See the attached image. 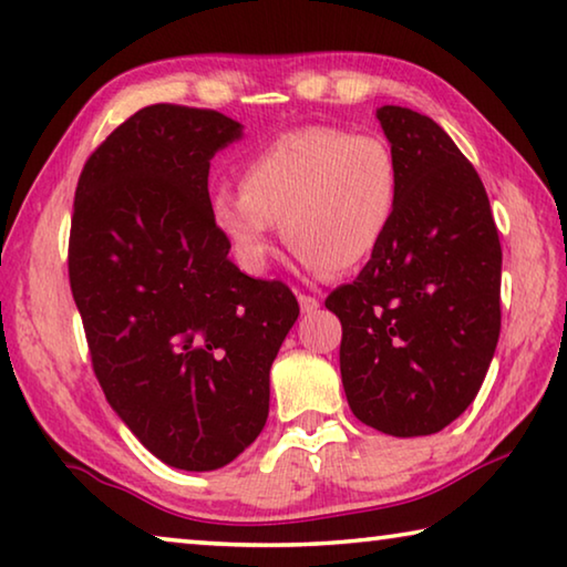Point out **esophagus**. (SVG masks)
I'll use <instances>...</instances> for the list:
<instances>
[{"instance_id":"1","label":"esophagus","mask_w":567,"mask_h":567,"mask_svg":"<svg viewBox=\"0 0 567 567\" xmlns=\"http://www.w3.org/2000/svg\"><path fill=\"white\" fill-rule=\"evenodd\" d=\"M297 300H300L302 312H315L320 307V300H318V297H312V295H300Z\"/></svg>"}]
</instances>
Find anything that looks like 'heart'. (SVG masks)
Instances as JSON below:
<instances>
[{
    "instance_id": "b5f03b06",
    "label": "heart",
    "mask_w": 567,
    "mask_h": 567,
    "mask_svg": "<svg viewBox=\"0 0 567 567\" xmlns=\"http://www.w3.org/2000/svg\"><path fill=\"white\" fill-rule=\"evenodd\" d=\"M400 205V169L378 134L285 132L239 167V189H215L209 217L235 260L262 272L275 223L310 270L348 272L375 255Z\"/></svg>"
}]
</instances>
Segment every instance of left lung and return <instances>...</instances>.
I'll return each mask as SVG.
<instances>
[{
	"mask_svg": "<svg viewBox=\"0 0 567 567\" xmlns=\"http://www.w3.org/2000/svg\"><path fill=\"white\" fill-rule=\"evenodd\" d=\"M398 215L358 280L324 307L342 322L350 410L395 437L440 433L475 400L501 338L503 249L475 167L425 114L385 104Z\"/></svg>",
	"mask_w": 567,
	"mask_h": 567,
	"instance_id": "obj_1",
	"label": "left lung"
}]
</instances>
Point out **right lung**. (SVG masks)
<instances>
[{
    "instance_id": "1",
    "label": "right lung",
    "mask_w": 567,
    "mask_h": 567,
    "mask_svg": "<svg viewBox=\"0 0 567 567\" xmlns=\"http://www.w3.org/2000/svg\"><path fill=\"white\" fill-rule=\"evenodd\" d=\"M243 137L215 110L150 104L84 162L70 287L112 410L162 463L217 470L262 433L270 368L300 315L290 287L229 260L209 159Z\"/></svg>"
}]
</instances>
